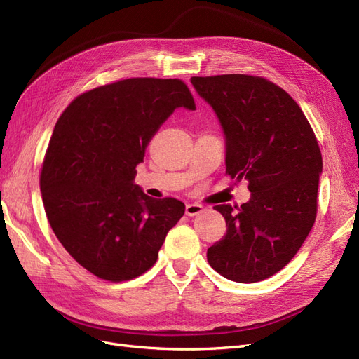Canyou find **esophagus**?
<instances>
[{"label":"esophagus","mask_w":359,"mask_h":359,"mask_svg":"<svg viewBox=\"0 0 359 359\" xmlns=\"http://www.w3.org/2000/svg\"><path fill=\"white\" fill-rule=\"evenodd\" d=\"M203 205L201 203H187L186 205V214L190 215V217H194V215H199L201 212H203Z\"/></svg>","instance_id":"34e87169"}]
</instances>
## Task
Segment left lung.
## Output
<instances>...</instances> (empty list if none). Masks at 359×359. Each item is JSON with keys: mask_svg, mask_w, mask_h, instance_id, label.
I'll use <instances>...</instances> for the list:
<instances>
[{"mask_svg": "<svg viewBox=\"0 0 359 359\" xmlns=\"http://www.w3.org/2000/svg\"><path fill=\"white\" fill-rule=\"evenodd\" d=\"M219 118L226 173L247 180L241 208L217 205L226 235L206 252L210 265L238 283H256L285 268L316 220L322 154L292 97L259 76L219 74L190 79Z\"/></svg>", "mask_w": 359, "mask_h": 359, "instance_id": "8db88e82", "label": "left lung"}]
</instances>
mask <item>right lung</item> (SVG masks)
I'll use <instances>...</instances> for the list:
<instances>
[{
  "label": "right lung",
  "mask_w": 359,
  "mask_h": 359,
  "mask_svg": "<svg viewBox=\"0 0 359 359\" xmlns=\"http://www.w3.org/2000/svg\"><path fill=\"white\" fill-rule=\"evenodd\" d=\"M178 107L196 109L180 79L132 78L83 93L53 128L40 190L53 233L91 274L132 280L156 264L186 211L135 184L149 140Z\"/></svg>",
  "instance_id": "add662e5"
}]
</instances>
